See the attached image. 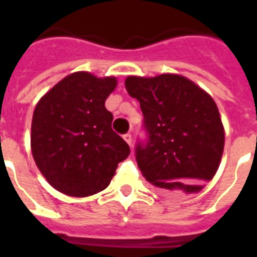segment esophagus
Returning <instances> with one entry per match:
<instances>
[{
    "mask_svg": "<svg viewBox=\"0 0 257 257\" xmlns=\"http://www.w3.org/2000/svg\"><path fill=\"white\" fill-rule=\"evenodd\" d=\"M123 139H125V142H126L129 146H132V135L131 134L123 135Z\"/></svg>",
    "mask_w": 257,
    "mask_h": 257,
    "instance_id": "34e87169",
    "label": "esophagus"
}]
</instances>
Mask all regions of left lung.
<instances>
[{
	"instance_id": "left-lung-1",
	"label": "left lung",
	"mask_w": 257,
	"mask_h": 257,
	"mask_svg": "<svg viewBox=\"0 0 257 257\" xmlns=\"http://www.w3.org/2000/svg\"><path fill=\"white\" fill-rule=\"evenodd\" d=\"M128 93L139 100L149 134L136 161L147 182L172 193L195 194L219 169L224 128L212 96L179 74L129 75Z\"/></svg>"
}]
</instances>
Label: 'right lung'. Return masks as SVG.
Listing matches in <instances>:
<instances>
[{"mask_svg": "<svg viewBox=\"0 0 257 257\" xmlns=\"http://www.w3.org/2000/svg\"><path fill=\"white\" fill-rule=\"evenodd\" d=\"M117 84L115 77L75 71L37 103L31 153L55 190L78 198L99 193L129 156V146L111 129L112 114L104 107Z\"/></svg>", "mask_w": 257, "mask_h": 257, "instance_id": "right-lung-1", "label": "right lung"}]
</instances>
